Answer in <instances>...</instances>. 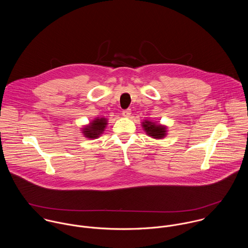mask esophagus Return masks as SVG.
Instances as JSON below:
<instances>
[{"label":"esophagus","instance_id":"34e87169","mask_svg":"<svg viewBox=\"0 0 248 248\" xmlns=\"http://www.w3.org/2000/svg\"><path fill=\"white\" fill-rule=\"evenodd\" d=\"M131 113H132L131 108H128V109H125V110L122 111V115H123L124 117H130V116H131Z\"/></svg>","mask_w":248,"mask_h":248}]
</instances>
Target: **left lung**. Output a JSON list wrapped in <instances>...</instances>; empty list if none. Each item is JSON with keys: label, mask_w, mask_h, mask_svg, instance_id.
I'll list each match as a JSON object with an SVG mask.
<instances>
[{"label": "left lung", "mask_w": 248, "mask_h": 248, "mask_svg": "<svg viewBox=\"0 0 248 248\" xmlns=\"http://www.w3.org/2000/svg\"><path fill=\"white\" fill-rule=\"evenodd\" d=\"M142 128L149 137L155 140H162L167 135V127L165 125L151 120H144L142 122Z\"/></svg>", "instance_id": "left-lung-1"}]
</instances>
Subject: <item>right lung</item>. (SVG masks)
Instances as JSON below:
<instances>
[{
    "label": "right lung",
    "instance_id": "1",
    "mask_svg": "<svg viewBox=\"0 0 248 248\" xmlns=\"http://www.w3.org/2000/svg\"><path fill=\"white\" fill-rule=\"evenodd\" d=\"M107 122L108 120L105 117H101V118L97 117L93 119L92 122H90L89 125L82 128V133L84 137L90 140H94L99 138V136H101L105 131V128L108 124Z\"/></svg>",
    "mask_w": 248,
    "mask_h": 248
}]
</instances>
